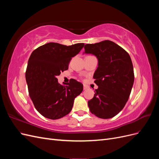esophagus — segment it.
I'll use <instances>...</instances> for the list:
<instances>
[{"label":"esophagus","instance_id":"34e87169","mask_svg":"<svg viewBox=\"0 0 159 159\" xmlns=\"http://www.w3.org/2000/svg\"><path fill=\"white\" fill-rule=\"evenodd\" d=\"M89 88H88V86H87L86 85H84V90H86V89H88Z\"/></svg>","mask_w":159,"mask_h":159}]
</instances>
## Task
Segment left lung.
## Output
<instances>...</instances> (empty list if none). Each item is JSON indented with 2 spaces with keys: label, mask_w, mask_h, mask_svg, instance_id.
Listing matches in <instances>:
<instances>
[{
  "label": "left lung",
  "mask_w": 159,
  "mask_h": 159,
  "mask_svg": "<svg viewBox=\"0 0 159 159\" xmlns=\"http://www.w3.org/2000/svg\"><path fill=\"white\" fill-rule=\"evenodd\" d=\"M85 54L97 57L94 82L98 85L88 102L91 113L102 119L112 118L123 109L134 83L132 61L128 53L110 40L84 46Z\"/></svg>",
  "instance_id": "left-lung-1"
}]
</instances>
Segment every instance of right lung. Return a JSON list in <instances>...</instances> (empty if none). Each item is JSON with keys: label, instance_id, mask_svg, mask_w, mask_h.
<instances>
[{"label": "right lung", "instance_id": "right-lung-1", "mask_svg": "<svg viewBox=\"0 0 159 159\" xmlns=\"http://www.w3.org/2000/svg\"><path fill=\"white\" fill-rule=\"evenodd\" d=\"M84 43L65 46L50 42L31 54L26 71L28 93L36 110L46 118L57 119L68 115L75 98L83 91V84L75 80L61 85L56 77L68 69L72 57Z\"/></svg>", "mask_w": 159, "mask_h": 159}]
</instances>
